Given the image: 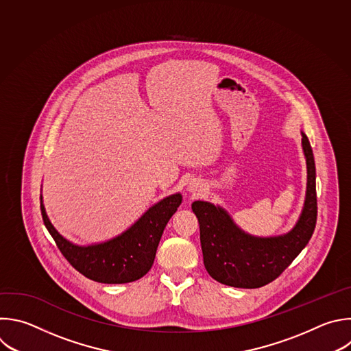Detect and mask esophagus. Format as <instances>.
I'll return each mask as SVG.
<instances>
[{"mask_svg":"<svg viewBox=\"0 0 351 351\" xmlns=\"http://www.w3.org/2000/svg\"><path fill=\"white\" fill-rule=\"evenodd\" d=\"M187 190H189L190 193H193V194H199V193H202V190H204V184L199 183L198 180H193V182H190Z\"/></svg>","mask_w":351,"mask_h":351,"instance_id":"esophagus-1","label":"esophagus"}]
</instances>
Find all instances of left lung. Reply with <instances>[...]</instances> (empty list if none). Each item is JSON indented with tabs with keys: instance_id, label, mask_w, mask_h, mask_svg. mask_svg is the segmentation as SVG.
Returning a JSON list of instances; mask_svg holds the SVG:
<instances>
[{
	"instance_id": "left-lung-1",
	"label": "left lung",
	"mask_w": 351,
	"mask_h": 351,
	"mask_svg": "<svg viewBox=\"0 0 351 351\" xmlns=\"http://www.w3.org/2000/svg\"><path fill=\"white\" fill-rule=\"evenodd\" d=\"M302 146L307 164L304 206L287 234L255 237L241 230L223 208L206 201L191 204L199 223L204 265L213 280L236 288H261L274 281L310 241L317 221L315 164L303 132Z\"/></svg>"
}]
</instances>
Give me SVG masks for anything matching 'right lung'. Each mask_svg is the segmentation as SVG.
Here are the masks:
<instances>
[{
	"label": "right lung",
	"instance_id": "right-lung-1",
	"mask_svg": "<svg viewBox=\"0 0 351 351\" xmlns=\"http://www.w3.org/2000/svg\"><path fill=\"white\" fill-rule=\"evenodd\" d=\"M180 204V193L165 197L123 234L88 247L75 245L62 237L49 221L43 202L41 215L62 255L77 271L96 282L125 284L142 278L152 269L164 228Z\"/></svg>",
	"mask_w": 351,
	"mask_h": 351
}]
</instances>
